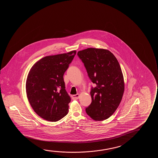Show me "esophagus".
I'll return each mask as SVG.
<instances>
[{"label": "esophagus", "mask_w": 158, "mask_h": 158, "mask_svg": "<svg viewBox=\"0 0 158 158\" xmlns=\"http://www.w3.org/2000/svg\"><path fill=\"white\" fill-rule=\"evenodd\" d=\"M79 98V94H76V95H73L72 96V99L73 100H77Z\"/></svg>", "instance_id": "34e87169"}]
</instances>
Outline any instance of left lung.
Returning a JSON list of instances; mask_svg holds the SVG:
<instances>
[{"mask_svg":"<svg viewBox=\"0 0 158 158\" xmlns=\"http://www.w3.org/2000/svg\"><path fill=\"white\" fill-rule=\"evenodd\" d=\"M78 56L84 64L95 87L91 88L92 102L86 112L95 120L108 119L118 107L124 92L123 74L112 53L105 49L88 48Z\"/></svg>","mask_w":158,"mask_h":158,"instance_id":"1","label":"left lung"}]
</instances>
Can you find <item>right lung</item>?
<instances>
[{
    "mask_svg": "<svg viewBox=\"0 0 158 158\" xmlns=\"http://www.w3.org/2000/svg\"><path fill=\"white\" fill-rule=\"evenodd\" d=\"M76 54L45 56L31 69L26 83L28 102L39 117L48 121H58L66 115L71 98L65 89L63 76Z\"/></svg>",
    "mask_w": 158,
    "mask_h": 158,
    "instance_id": "obj_1",
    "label": "right lung"
}]
</instances>
